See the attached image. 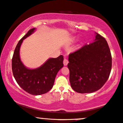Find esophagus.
Returning <instances> with one entry per match:
<instances>
[{"label":"esophagus","instance_id":"obj_1","mask_svg":"<svg viewBox=\"0 0 123 123\" xmlns=\"http://www.w3.org/2000/svg\"><path fill=\"white\" fill-rule=\"evenodd\" d=\"M68 60H67L66 58H64V60H63V65H64L65 66H66V65H68Z\"/></svg>","mask_w":123,"mask_h":123}]
</instances>
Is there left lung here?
<instances>
[{"mask_svg": "<svg viewBox=\"0 0 123 123\" xmlns=\"http://www.w3.org/2000/svg\"><path fill=\"white\" fill-rule=\"evenodd\" d=\"M94 42L68 55L70 82L74 91L90 93L98 91L109 78L112 57L107 41L96 32Z\"/></svg>", "mask_w": 123, "mask_h": 123, "instance_id": "left-lung-1", "label": "left lung"}]
</instances>
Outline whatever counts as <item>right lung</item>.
Here are the masks:
<instances>
[{
	"instance_id": "1",
	"label": "right lung",
	"mask_w": 123,
	"mask_h": 123,
	"mask_svg": "<svg viewBox=\"0 0 123 123\" xmlns=\"http://www.w3.org/2000/svg\"><path fill=\"white\" fill-rule=\"evenodd\" d=\"M35 28L30 29L16 45L12 60L13 74L18 84L25 91L32 95H41L49 91L53 87L55 76L63 68V57L50 58L39 68L30 69L22 62L19 50L23 40L34 33Z\"/></svg>"
}]
</instances>
